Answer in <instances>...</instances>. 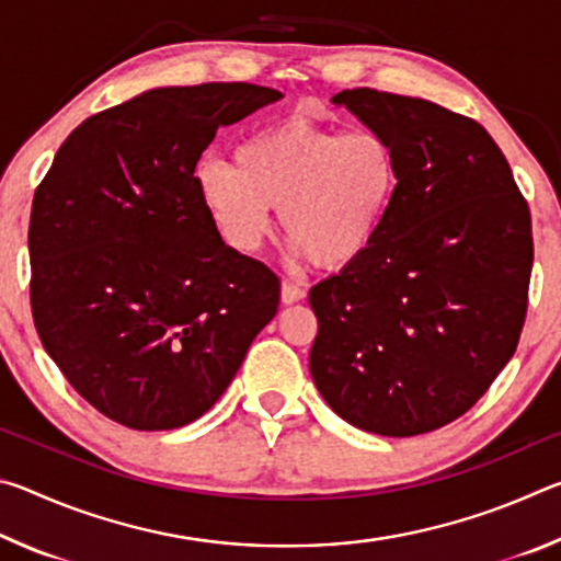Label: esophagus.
Wrapping results in <instances>:
<instances>
[{
    "label": "esophagus",
    "instance_id": "esophagus-1",
    "mask_svg": "<svg viewBox=\"0 0 561 561\" xmlns=\"http://www.w3.org/2000/svg\"><path fill=\"white\" fill-rule=\"evenodd\" d=\"M304 297H307V291H304L299 284H294V282H282V301L284 304H297V301H301Z\"/></svg>",
    "mask_w": 561,
    "mask_h": 561
}]
</instances>
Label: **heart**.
Masks as SVG:
<instances>
[{
	"instance_id": "1",
	"label": "heart",
	"mask_w": 561,
	"mask_h": 561,
	"mask_svg": "<svg viewBox=\"0 0 561 561\" xmlns=\"http://www.w3.org/2000/svg\"><path fill=\"white\" fill-rule=\"evenodd\" d=\"M201 203L234 250H257L272 207L291 252L341 270L371 250L401 187L391 140L376 130L341 133L289 118L244 138L234 163L195 170Z\"/></svg>"
}]
</instances>
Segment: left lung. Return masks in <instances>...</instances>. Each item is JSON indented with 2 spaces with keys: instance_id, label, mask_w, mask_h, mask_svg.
I'll return each instance as SVG.
<instances>
[{
  "instance_id": "1",
  "label": "left lung",
  "mask_w": 561,
  "mask_h": 561,
  "mask_svg": "<svg viewBox=\"0 0 561 561\" xmlns=\"http://www.w3.org/2000/svg\"><path fill=\"white\" fill-rule=\"evenodd\" d=\"M331 103L391 140L401 187L364 257L309 291V371L360 431L411 438L478 403L527 314L531 220L490 133L433 101L374 89Z\"/></svg>"
}]
</instances>
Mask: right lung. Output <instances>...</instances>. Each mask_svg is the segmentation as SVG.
Returning <instances> with one entry per match:
<instances>
[{"mask_svg": "<svg viewBox=\"0 0 561 561\" xmlns=\"http://www.w3.org/2000/svg\"><path fill=\"white\" fill-rule=\"evenodd\" d=\"M282 93L150 89L76 128L34 193L36 331L76 391L133 431L210 411L279 307V279L222 242L195 165L217 128Z\"/></svg>", "mask_w": 561, "mask_h": 561, "instance_id": "1", "label": "right lung"}]
</instances>
